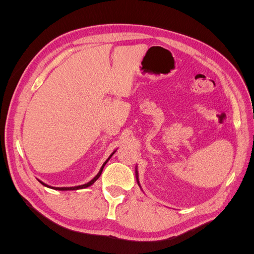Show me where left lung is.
<instances>
[{
  "label": "left lung",
  "instance_id": "obj_1",
  "mask_svg": "<svg viewBox=\"0 0 254 254\" xmlns=\"http://www.w3.org/2000/svg\"><path fill=\"white\" fill-rule=\"evenodd\" d=\"M135 178H136V182H137V184H139V187L141 188V184H140V181H139V173H137V168H136V166H135ZM142 189V188H141Z\"/></svg>",
  "mask_w": 254,
  "mask_h": 254
}]
</instances>
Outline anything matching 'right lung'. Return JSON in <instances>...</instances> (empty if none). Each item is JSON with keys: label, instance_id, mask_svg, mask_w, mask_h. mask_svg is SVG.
Instances as JSON below:
<instances>
[{"label": "right lung", "instance_id": "1", "mask_svg": "<svg viewBox=\"0 0 254 254\" xmlns=\"http://www.w3.org/2000/svg\"><path fill=\"white\" fill-rule=\"evenodd\" d=\"M115 151H117V150H114V151L111 153V155L109 156V158L107 159V160L105 161V162H104V164H103V166L101 167V170H99L98 174H97V175L94 177V178L92 179L91 181H89L88 183H84V184H81V186H77V187H70V188H54V187L48 186L47 183H44V182H42V181H40V180H38V181H39V182L42 184V186H44V187L50 188V189H53V190H80V189H86V188H89V187H91L92 184H93V183H94V182L99 178V176L102 175V172H103V170H104V166H105V165H106V163L108 162V161L110 160V158L113 156V153H114Z\"/></svg>", "mask_w": 254, "mask_h": 254}]
</instances>
